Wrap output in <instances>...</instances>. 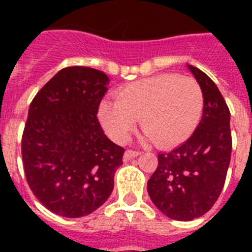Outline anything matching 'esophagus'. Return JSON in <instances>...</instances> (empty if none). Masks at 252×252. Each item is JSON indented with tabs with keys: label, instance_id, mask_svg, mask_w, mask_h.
Here are the masks:
<instances>
[{
	"label": "esophagus",
	"instance_id": "1",
	"mask_svg": "<svg viewBox=\"0 0 252 252\" xmlns=\"http://www.w3.org/2000/svg\"><path fill=\"white\" fill-rule=\"evenodd\" d=\"M140 152H136V150H126V153H124V161H129L132 158H136L140 156Z\"/></svg>",
	"mask_w": 252,
	"mask_h": 252
}]
</instances>
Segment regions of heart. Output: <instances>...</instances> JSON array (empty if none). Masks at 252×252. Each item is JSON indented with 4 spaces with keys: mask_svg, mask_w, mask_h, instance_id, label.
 <instances>
[{
    "mask_svg": "<svg viewBox=\"0 0 252 252\" xmlns=\"http://www.w3.org/2000/svg\"><path fill=\"white\" fill-rule=\"evenodd\" d=\"M203 108V90L193 78L161 74L123 87L116 100L100 103L98 116L108 137L118 144L129 138L140 119L148 140L171 148L195 132Z\"/></svg>",
    "mask_w": 252,
    "mask_h": 252,
    "instance_id": "1",
    "label": "heart"
}]
</instances>
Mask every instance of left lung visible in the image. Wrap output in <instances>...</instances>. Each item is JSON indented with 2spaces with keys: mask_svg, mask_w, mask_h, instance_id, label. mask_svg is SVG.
<instances>
[{
  "mask_svg": "<svg viewBox=\"0 0 252 252\" xmlns=\"http://www.w3.org/2000/svg\"><path fill=\"white\" fill-rule=\"evenodd\" d=\"M204 95L203 118L192 136L168 153L148 180L153 204L176 221L205 215L222 191L231 156L230 111L219 87L200 69L187 65Z\"/></svg>",
  "mask_w": 252,
  "mask_h": 252,
  "instance_id": "obj_1",
  "label": "left lung"
}]
</instances>
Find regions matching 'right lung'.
<instances>
[{
	"instance_id": "obj_1",
	"label": "right lung",
	"mask_w": 252,
	"mask_h": 252,
	"mask_svg": "<svg viewBox=\"0 0 252 252\" xmlns=\"http://www.w3.org/2000/svg\"><path fill=\"white\" fill-rule=\"evenodd\" d=\"M108 84L100 70L69 66L30 104L22 136L26 179L36 199L63 217H84L106 203L123 165L124 149L96 118Z\"/></svg>"
}]
</instances>
